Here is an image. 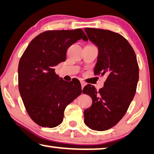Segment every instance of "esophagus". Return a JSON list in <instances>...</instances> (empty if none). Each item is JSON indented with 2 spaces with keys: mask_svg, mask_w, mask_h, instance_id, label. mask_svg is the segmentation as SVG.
Masks as SVG:
<instances>
[{
  "mask_svg": "<svg viewBox=\"0 0 154 154\" xmlns=\"http://www.w3.org/2000/svg\"><path fill=\"white\" fill-rule=\"evenodd\" d=\"M81 84H82V89L84 88V86H86V83H85L84 82H81Z\"/></svg>",
  "mask_w": 154,
  "mask_h": 154,
  "instance_id": "obj_1",
  "label": "esophagus"
}]
</instances>
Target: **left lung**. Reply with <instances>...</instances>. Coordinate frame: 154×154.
<instances>
[{
	"instance_id": "left-lung-1",
	"label": "left lung",
	"mask_w": 154,
	"mask_h": 154,
	"mask_svg": "<svg viewBox=\"0 0 154 154\" xmlns=\"http://www.w3.org/2000/svg\"><path fill=\"white\" fill-rule=\"evenodd\" d=\"M89 40L98 48L95 75H107L97 91L90 84L83 92L91 97L92 106L84 110V123L92 130L105 131L125 115L136 93L139 68L135 52L120 34L104 29L85 28Z\"/></svg>"
}]
</instances>
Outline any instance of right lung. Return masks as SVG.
<instances>
[{
	"mask_svg": "<svg viewBox=\"0 0 154 154\" xmlns=\"http://www.w3.org/2000/svg\"><path fill=\"white\" fill-rule=\"evenodd\" d=\"M88 41L81 29L46 31L29 44L18 64V88L31 119L43 128L62 123L65 108L82 94L78 79L66 82L55 72L69 46Z\"/></svg>",
	"mask_w": 154,
	"mask_h": 154,
	"instance_id": "add662e5",
	"label": "right lung"
}]
</instances>
